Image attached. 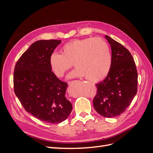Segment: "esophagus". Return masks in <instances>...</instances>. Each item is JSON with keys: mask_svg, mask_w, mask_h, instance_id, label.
<instances>
[{"mask_svg": "<svg viewBox=\"0 0 153 153\" xmlns=\"http://www.w3.org/2000/svg\"><path fill=\"white\" fill-rule=\"evenodd\" d=\"M74 82H75V81H70L68 82V85H72L73 84H74Z\"/></svg>", "mask_w": 153, "mask_h": 153, "instance_id": "34e87169", "label": "esophagus"}]
</instances>
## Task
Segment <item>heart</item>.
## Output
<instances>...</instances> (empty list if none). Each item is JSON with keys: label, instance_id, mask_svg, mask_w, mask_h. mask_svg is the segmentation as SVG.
<instances>
[{"label": "heart", "instance_id": "b5f03b06", "mask_svg": "<svg viewBox=\"0 0 153 153\" xmlns=\"http://www.w3.org/2000/svg\"><path fill=\"white\" fill-rule=\"evenodd\" d=\"M50 66L57 76H64L74 62L76 67L68 78L85 77L97 82L108 75L112 66V56L105 41L100 38L76 39L66 43L61 53L53 52L50 57Z\"/></svg>", "mask_w": 153, "mask_h": 153}]
</instances>
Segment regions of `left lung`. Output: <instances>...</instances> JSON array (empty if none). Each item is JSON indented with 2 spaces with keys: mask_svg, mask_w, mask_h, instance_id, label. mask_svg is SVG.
Returning <instances> with one entry per match:
<instances>
[{
  "mask_svg": "<svg viewBox=\"0 0 153 153\" xmlns=\"http://www.w3.org/2000/svg\"><path fill=\"white\" fill-rule=\"evenodd\" d=\"M105 37L112 50V66L105 79L96 84L93 105L101 115L114 117L123 113L136 95L138 74L128 50L108 36Z\"/></svg>",
  "mask_w": 153,
  "mask_h": 153,
  "instance_id": "8db88e82",
  "label": "left lung"
}]
</instances>
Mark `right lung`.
<instances>
[{
  "mask_svg": "<svg viewBox=\"0 0 153 153\" xmlns=\"http://www.w3.org/2000/svg\"><path fill=\"white\" fill-rule=\"evenodd\" d=\"M61 40H39L32 43L16 63L14 91L27 112L45 123H60L68 118L72 104L66 97L68 87L55 75L50 57Z\"/></svg>",
  "mask_w": 153,
  "mask_h": 153,
  "instance_id": "obj_1",
  "label": "right lung"
}]
</instances>
